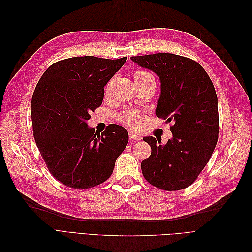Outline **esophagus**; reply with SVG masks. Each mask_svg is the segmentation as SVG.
Segmentation results:
<instances>
[{"label": "esophagus", "instance_id": "obj_1", "mask_svg": "<svg viewBox=\"0 0 252 252\" xmlns=\"http://www.w3.org/2000/svg\"><path fill=\"white\" fill-rule=\"evenodd\" d=\"M129 139H130L131 141H140L141 139H142V136H140V135H138V134H135V133H133V132H130L129 133Z\"/></svg>", "mask_w": 252, "mask_h": 252}]
</instances>
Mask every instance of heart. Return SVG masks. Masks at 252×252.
I'll use <instances>...</instances> for the list:
<instances>
[{
	"instance_id": "obj_1",
	"label": "heart",
	"mask_w": 252,
	"mask_h": 252,
	"mask_svg": "<svg viewBox=\"0 0 252 252\" xmlns=\"http://www.w3.org/2000/svg\"><path fill=\"white\" fill-rule=\"evenodd\" d=\"M150 73L147 71H143V70H139L134 72L133 74V78L134 81L136 80H140V79H144L146 77H150ZM142 116V112L139 110H125L124 112H122L119 117V120L122 122V123H124L127 126H130V127H134L138 123V120L141 118Z\"/></svg>"
}]
</instances>
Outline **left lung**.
<instances>
[{
  "mask_svg": "<svg viewBox=\"0 0 252 252\" xmlns=\"http://www.w3.org/2000/svg\"><path fill=\"white\" fill-rule=\"evenodd\" d=\"M130 59L159 78L156 114L173 123L166 144L154 136L143 138L151 147L150 157L141 164L144 178L163 190L184 189L204 169L218 142L216 89L204 68L188 58L155 53Z\"/></svg>",
  "mask_w": 252,
  "mask_h": 252,
  "instance_id": "left-lung-1",
  "label": "left lung"
}]
</instances>
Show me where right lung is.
<instances>
[{"label":"right lung","mask_w":252,"mask_h":252,"mask_svg":"<svg viewBox=\"0 0 252 252\" xmlns=\"http://www.w3.org/2000/svg\"><path fill=\"white\" fill-rule=\"evenodd\" d=\"M117 60L74 57L44 72L32 100L33 136L50 173L77 189L107 180L128 144V132L112 124L103 133L87 125L90 112L100 107L104 86L124 65Z\"/></svg>","instance_id":"1"}]
</instances>
